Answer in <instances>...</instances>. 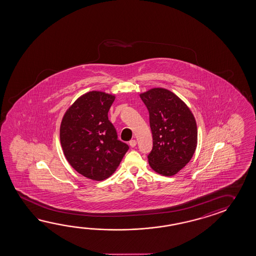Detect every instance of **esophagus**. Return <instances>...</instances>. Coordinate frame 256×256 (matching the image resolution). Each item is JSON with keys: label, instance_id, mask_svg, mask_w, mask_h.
<instances>
[{"label": "esophagus", "instance_id": "34e87169", "mask_svg": "<svg viewBox=\"0 0 256 256\" xmlns=\"http://www.w3.org/2000/svg\"><path fill=\"white\" fill-rule=\"evenodd\" d=\"M129 145L132 148H134L137 145V142L135 140H130V142H129Z\"/></svg>", "mask_w": 256, "mask_h": 256}]
</instances>
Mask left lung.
<instances>
[{"label":"left lung","mask_w":256,"mask_h":256,"mask_svg":"<svg viewBox=\"0 0 256 256\" xmlns=\"http://www.w3.org/2000/svg\"><path fill=\"white\" fill-rule=\"evenodd\" d=\"M150 114L153 147L152 168L170 176L191 160L197 146V126L191 110L173 92L156 88L140 95Z\"/></svg>","instance_id":"obj_1"}]
</instances>
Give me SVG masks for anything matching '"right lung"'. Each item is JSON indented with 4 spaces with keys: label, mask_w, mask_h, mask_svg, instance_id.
I'll return each instance as SVG.
<instances>
[{
    "label": "right lung",
    "mask_w": 256,
    "mask_h": 256,
    "mask_svg": "<svg viewBox=\"0 0 256 256\" xmlns=\"http://www.w3.org/2000/svg\"><path fill=\"white\" fill-rule=\"evenodd\" d=\"M114 96L90 91L65 113L60 140L65 158L78 173L101 181L116 170L129 146L118 140L108 111Z\"/></svg>",
    "instance_id": "1"
}]
</instances>
